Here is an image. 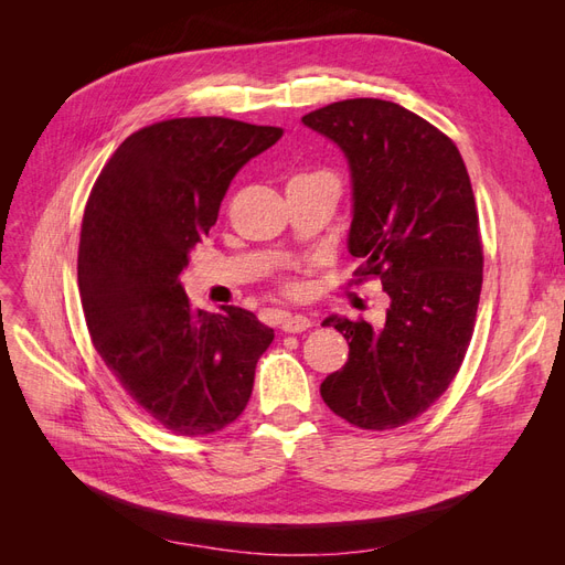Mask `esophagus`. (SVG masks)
Masks as SVG:
<instances>
[{
  "label": "esophagus",
  "mask_w": 565,
  "mask_h": 565,
  "mask_svg": "<svg viewBox=\"0 0 565 565\" xmlns=\"http://www.w3.org/2000/svg\"><path fill=\"white\" fill-rule=\"evenodd\" d=\"M311 324H313V320L301 316V313H285V318H282V332H289V334L306 332V330L311 328Z\"/></svg>",
  "instance_id": "esophagus-1"
}]
</instances>
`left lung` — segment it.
Masks as SVG:
<instances>
[{"label":"left lung","instance_id":"obj_1","mask_svg":"<svg viewBox=\"0 0 565 565\" xmlns=\"http://www.w3.org/2000/svg\"><path fill=\"white\" fill-rule=\"evenodd\" d=\"M301 122L344 152L355 276H377L391 299L380 330L324 318L349 341V361L320 396L353 426L396 429L446 393L473 334L483 247L467 167L446 134L391 100H339Z\"/></svg>","mask_w":565,"mask_h":565}]
</instances>
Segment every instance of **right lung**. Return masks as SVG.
Here are the masks:
<instances>
[{
    "mask_svg": "<svg viewBox=\"0 0 565 565\" xmlns=\"http://www.w3.org/2000/svg\"><path fill=\"white\" fill-rule=\"evenodd\" d=\"M282 136L228 117L134 131L84 207L77 282L98 355L164 429L207 436L243 415L273 330L254 313L193 309L181 273L233 177Z\"/></svg>",
    "mask_w": 565,
    "mask_h": 565,
    "instance_id": "obj_1",
    "label": "right lung"
}]
</instances>
